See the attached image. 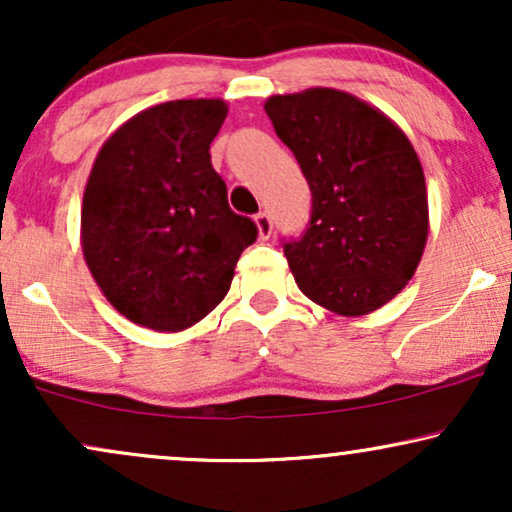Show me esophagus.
Wrapping results in <instances>:
<instances>
[{
	"instance_id": "obj_1",
	"label": "esophagus",
	"mask_w": 512,
	"mask_h": 512,
	"mask_svg": "<svg viewBox=\"0 0 512 512\" xmlns=\"http://www.w3.org/2000/svg\"><path fill=\"white\" fill-rule=\"evenodd\" d=\"M255 224H257V231H260V238H269L271 231H274V222H271L267 212H260V215L255 217Z\"/></svg>"
}]
</instances>
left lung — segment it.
<instances>
[{
	"instance_id": "8db88e82",
	"label": "left lung",
	"mask_w": 512,
	"mask_h": 512,
	"mask_svg": "<svg viewBox=\"0 0 512 512\" xmlns=\"http://www.w3.org/2000/svg\"><path fill=\"white\" fill-rule=\"evenodd\" d=\"M264 111L312 191L307 229L283 241L297 286L335 314L375 312L411 281L428 241V191L411 141L338 89L271 96Z\"/></svg>"
}]
</instances>
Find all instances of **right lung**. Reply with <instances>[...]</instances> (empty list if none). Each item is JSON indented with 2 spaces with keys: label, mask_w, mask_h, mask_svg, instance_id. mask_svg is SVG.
<instances>
[{
  "label": "right lung",
  "mask_w": 512,
  "mask_h": 512,
  "mask_svg": "<svg viewBox=\"0 0 512 512\" xmlns=\"http://www.w3.org/2000/svg\"><path fill=\"white\" fill-rule=\"evenodd\" d=\"M222 99H181L127 120L96 155L82 252L108 302L153 331H184L224 295L257 226L236 215L210 163Z\"/></svg>",
  "instance_id": "right-lung-1"
}]
</instances>
